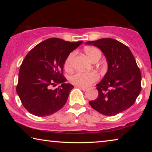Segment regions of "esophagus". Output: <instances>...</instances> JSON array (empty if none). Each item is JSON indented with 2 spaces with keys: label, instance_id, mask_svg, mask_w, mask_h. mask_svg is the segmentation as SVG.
Returning <instances> with one entry per match:
<instances>
[{
  "label": "esophagus",
  "instance_id": "34e87169",
  "mask_svg": "<svg viewBox=\"0 0 152 152\" xmlns=\"http://www.w3.org/2000/svg\"><path fill=\"white\" fill-rule=\"evenodd\" d=\"M78 88H80V89H81V90H82L83 91H86V90H87V88H85V87H83V86H78Z\"/></svg>",
  "mask_w": 152,
  "mask_h": 152
}]
</instances>
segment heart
Segmentation results:
<instances>
[{"mask_svg": "<svg viewBox=\"0 0 152 152\" xmlns=\"http://www.w3.org/2000/svg\"><path fill=\"white\" fill-rule=\"evenodd\" d=\"M85 53L89 59L94 61L95 59H99L101 57V51L95 47H87L85 48ZM75 57V53H71L66 58L64 67L66 70H70L72 67V62ZM99 75L96 72H77L70 77V81L72 84L77 86L88 87L91 84L98 80Z\"/></svg>", "mask_w": 152, "mask_h": 152, "instance_id": "heart-1", "label": "heart"}]
</instances>
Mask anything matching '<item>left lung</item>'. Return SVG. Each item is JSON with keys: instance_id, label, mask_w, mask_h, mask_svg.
<instances>
[{"instance_id": "8db88e82", "label": "left lung", "mask_w": 152, "mask_h": 152, "mask_svg": "<svg viewBox=\"0 0 152 152\" xmlns=\"http://www.w3.org/2000/svg\"><path fill=\"white\" fill-rule=\"evenodd\" d=\"M97 47L107 59L108 70L98 83V97L89 102L101 114L113 116L134 104L141 91V73L130 49L115 39L104 38L88 41Z\"/></svg>"}]
</instances>
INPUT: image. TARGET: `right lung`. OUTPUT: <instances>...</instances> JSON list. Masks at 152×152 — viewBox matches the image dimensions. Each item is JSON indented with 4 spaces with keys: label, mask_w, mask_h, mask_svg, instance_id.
Wrapping results in <instances>:
<instances>
[{
    "label": "right lung",
    "mask_w": 152,
    "mask_h": 152,
    "mask_svg": "<svg viewBox=\"0 0 152 152\" xmlns=\"http://www.w3.org/2000/svg\"><path fill=\"white\" fill-rule=\"evenodd\" d=\"M83 41L50 38L34 46L20 67L16 93L22 104L33 115L43 117L61 109L74 86L66 84L63 68L66 58ZM61 85L52 89V86Z\"/></svg>",
    "instance_id": "add662e5"
}]
</instances>
